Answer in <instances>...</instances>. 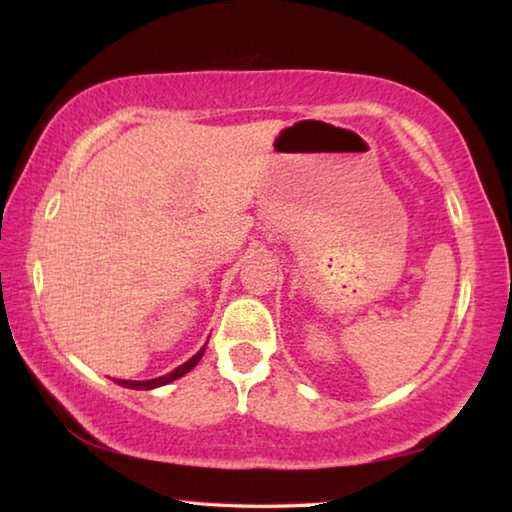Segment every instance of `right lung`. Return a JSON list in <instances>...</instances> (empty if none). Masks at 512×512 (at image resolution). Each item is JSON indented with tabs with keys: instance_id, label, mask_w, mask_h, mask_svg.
Masks as SVG:
<instances>
[{
	"instance_id": "1",
	"label": "right lung",
	"mask_w": 512,
	"mask_h": 512,
	"mask_svg": "<svg viewBox=\"0 0 512 512\" xmlns=\"http://www.w3.org/2000/svg\"><path fill=\"white\" fill-rule=\"evenodd\" d=\"M203 352H205V345L201 350H198L192 359L189 361H185L183 366H178L176 370H171L169 375H162V377H158V379H146V381H131V379H115L119 386H124V388H135V391H151V388H158V386H164V384H169V381H173V379H178V377H183V375H187L189 370H192L198 361H201V357H203Z\"/></svg>"
}]
</instances>
